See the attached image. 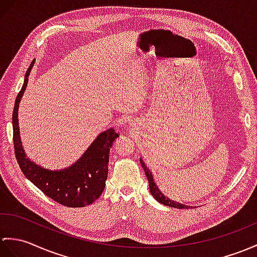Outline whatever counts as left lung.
I'll list each match as a JSON object with an SVG mask.
<instances>
[{
	"instance_id": "obj_1",
	"label": "left lung",
	"mask_w": 257,
	"mask_h": 257,
	"mask_svg": "<svg viewBox=\"0 0 257 257\" xmlns=\"http://www.w3.org/2000/svg\"><path fill=\"white\" fill-rule=\"evenodd\" d=\"M140 163L142 165L143 170H145V173L147 175V178H148V182H149V186H150V192L152 194V196L156 198L159 202H161V204H163L165 206H169V207H173V208H180V209H187V208H193V207H189V206H185V205H182V204H178V202L176 201H173L171 199H169L168 197H165L162 193H161V190L158 188L157 184L154 183L153 181V176H152V173L150 172V170H149L146 164L143 163V161L140 159Z\"/></svg>"
}]
</instances>
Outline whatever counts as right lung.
<instances>
[{
	"label": "right lung",
	"mask_w": 257,
	"mask_h": 257,
	"mask_svg": "<svg viewBox=\"0 0 257 257\" xmlns=\"http://www.w3.org/2000/svg\"><path fill=\"white\" fill-rule=\"evenodd\" d=\"M33 65L34 61L29 65L22 89L17 94L12 119L14 152L17 163L24 175L35 186L59 204L72 208L91 205L101 195L105 188L108 175L109 151L112 142L118 138L119 134L116 133L114 128L101 133L77 162L62 171L45 170L29 161L21 143L17 111L21 98L26 89Z\"/></svg>",
	"instance_id": "obj_1"
}]
</instances>
